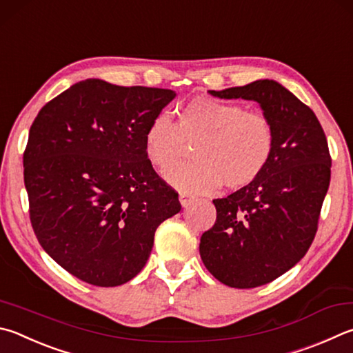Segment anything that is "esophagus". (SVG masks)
Here are the masks:
<instances>
[{
    "label": "esophagus",
    "mask_w": 353,
    "mask_h": 353,
    "mask_svg": "<svg viewBox=\"0 0 353 353\" xmlns=\"http://www.w3.org/2000/svg\"><path fill=\"white\" fill-rule=\"evenodd\" d=\"M179 201H181V203H182V207H183V208H187V207H190V205H193V203L196 202V199H194L193 196L182 193L181 196H179Z\"/></svg>",
    "instance_id": "obj_1"
}]
</instances>
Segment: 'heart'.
<instances>
[{
  "mask_svg": "<svg viewBox=\"0 0 353 353\" xmlns=\"http://www.w3.org/2000/svg\"><path fill=\"white\" fill-rule=\"evenodd\" d=\"M188 144L196 145V162L176 167ZM274 146L276 132L267 114L210 97L190 100L177 123L157 115L143 134L148 162L162 174L172 168L165 179L185 194L211 193L222 183L228 190L248 187L268 168Z\"/></svg>",
  "mask_w": 353,
  "mask_h": 353,
  "instance_id": "heart-1",
  "label": "heart"
}]
</instances>
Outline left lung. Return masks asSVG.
I'll list each match as a JSON object with an SVG mask.
<instances>
[{
  "instance_id": "8db88e82",
  "label": "left lung",
  "mask_w": 353,
  "mask_h": 353,
  "mask_svg": "<svg viewBox=\"0 0 353 353\" xmlns=\"http://www.w3.org/2000/svg\"><path fill=\"white\" fill-rule=\"evenodd\" d=\"M210 94L258 101L276 132L264 174L214 199L216 222L199 243L203 264L217 281L234 288L259 287L298 264L315 239L330 183L327 139L315 112L273 80Z\"/></svg>"
}]
</instances>
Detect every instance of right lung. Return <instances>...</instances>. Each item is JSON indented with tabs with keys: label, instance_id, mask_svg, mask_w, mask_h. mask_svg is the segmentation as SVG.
Instances as JSON below:
<instances>
[{
	"label": "right lung",
	"instance_id": "right-lung-1",
	"mask_svg": "<svg viewBox=\"0 0 353 353\" xmlns=\"http://www.w3.org/2000/svg\"><path fill=\"white\" fill-rule=\"evenodd\" d=\"M171 89L88 79L57 95L34 120L24 185L35 236L75 278L99 287L131 281L145 267L157 227L181 211L143 148L150 121Z\"/></svg>",
	"mask_w": 353,
	"mask_h": 353
}]
</instances>
